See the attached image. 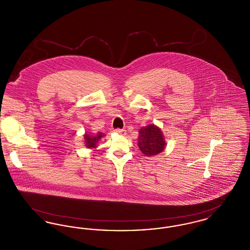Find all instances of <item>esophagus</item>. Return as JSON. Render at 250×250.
<instances>
[{"instance_id":"esophagus-1","label":"esophagus","mask_w":250,"mask_h":250,"mask_svg":"<svg viewBox=\"0 0 250 250\" xmlns=\"http://www.w3.org/2000/svg\"><path fill=\"white\" fill-rule=\"evenodd\" d=\"M115 132L117 133V134H120V135H125V129H115Z\"/></svg>"}]
</instances>
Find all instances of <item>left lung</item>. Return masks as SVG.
<instances>
[{
	"label": "left lung",
	"mask_w": 250,
	"mask_h": 250,
	"mask_svg": "<svg viewBox=\"0 0 250 250\" xmlns=\"http://www.w3.org/2000/svg\"><path fill=\"white\" fill-rule=\"evenodd\" d=\"M165 137L162 130L154 124L143 126L139 131L138 146L145 156H154L166 148Z\"/></svg>",
	"instance_id": "left-lung-1"
}]
</instances>
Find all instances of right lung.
Listing matches in <instances>:
<instances>
[{
	"label": "right lung",
	"mask_w": 250,
	"mask_h": 250,
	"mask_svg": "<svg viewBox=\"0 0 250 250\" xmlns=\"http://www.w3.org/2000/svg\"><path fill=\"white\" fill-rule=\"evenodd\" d=\"M104 137H105V135L101 132H97L96 134L85 132V134L83 135L84 145H85L86 148L95 151V149L98 146V143Z\"/></svg>",
	"instance_id": "1"
}]
</instances>
